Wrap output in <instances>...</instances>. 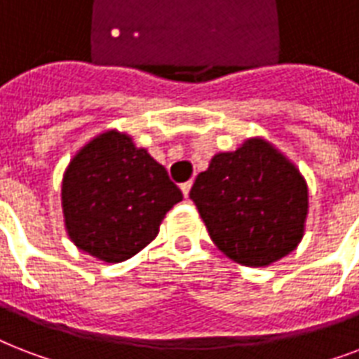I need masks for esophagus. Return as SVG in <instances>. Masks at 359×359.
Segmentation results:
<instances>
[{
  "label": "esophagus",
  "instance_id": "obj_1",
  "mask_svg": "<svg viewBox=\"0 0 359 359\" xmlns=\"http://www.w3.org/2000/svg\"><path fill=\"white\" fill-rule=\"evenodd\" d=\"M190 190H191V180L190 182H184V184L180 186V191H182V196L188 199V196H190Z\"/></svg>",
  "mask_w": 359,
  "mask_h": 359
}]
</instances>
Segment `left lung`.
<instances>
[{"instance_id":"1","label":"left lung","mask_w":359,"mask_h":359,"mask_svg":"<svg viewBox=\"0 0 359 359\" xmlns=\"http://www.w3.org/2000/svg\"><path fill=\"white\" fill-rule=\"evenodd\" d=\"M190 199L224 255L242 266H270L306 233L309 188L292 160L268 140L245 137L216 152L197 175Z\"/></svg>"}]
</instances>
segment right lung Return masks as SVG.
<instances>
[{
    "mask_svg": "<svg viewBox=\"0 0 359 359\" xmlns=\"http://www.w3.org/2000/svg\"><path fill=\"white\" fill-rule=\"evenodd\" d=\"M182 201L168 171L128 132L108 128L74 152L63 173L61 208L70 242L102 262H123L156 238Z\"/></svg>",
    "mask_w": 359,
    "mask_h": 359,
    "instance_id": "right-lung-1",
    "label": "right lung"
}]
</instances>
